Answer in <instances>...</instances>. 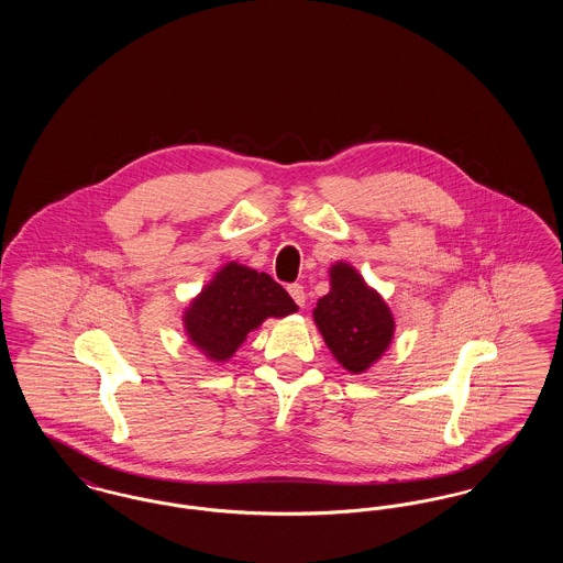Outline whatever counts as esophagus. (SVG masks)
<instances>
[{
    "instance_id": "esophagus-1",
    "label": "esophagus",
    "mask_w": 563,
    "mask_h": 563,
    "mask_svg": "<svg viewBox=\"0 0 563 563\" xmlns=\"http://www.w3.org/2000/svg\"><path fill=\"white\" fill-rule=\"evenodd\" d=\"M289 295L294 297V301L297 306H303V303H306V291H303V287H301L299 283L289 285Z\"/></svg>"
}]
</instances>
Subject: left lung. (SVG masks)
Wrapping results in <instances>:
<instances>
[{
    "mask_svg": "<svg viewBox=\"0 0 563 563\" xmlns=\"http://www.w3.org/2000/svg\"><path fill=\"white\" fill-rule=\"evenodd\" d=\"M329 276L331 289L319 299L312 317L335 361L350 374H363L393 342V312L346 262L333 264Z\"/></svg>",
    "mask_w": 563,
    "mask_h": 563,
    "instance_id": "left-lung-1",
    "label": "left lung"
}]
</instances>
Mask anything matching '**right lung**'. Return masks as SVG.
<instances>
[{
    "mask_svg": "<svg viewBox=\"0 0 563 563\" xmlns=\"http://www.w3.org/2000/svg\"><path fill=\"white\" fill-rule=\"evenodd\" d=\"M294 312L297 306L291 295L266 272L230 262L189 301L184 327L189 342L205 356L225 363L266 319H283Z\"/></svg>",
    "mask_w": 563,
    "mask_h": 563,
    "instance_id": "right-lung-1",
    "label": "right lung"
}]
</instances>
